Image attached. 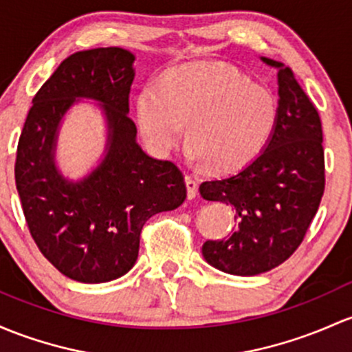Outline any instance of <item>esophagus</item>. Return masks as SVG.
<instances>
[{"label": "esophagus", "instance_id": "1", "mask_svg": "<svg viewBox=\"0 0 352 352\" xmlns=\"http://www.w3.org/2000/svg\"><path fill=\"white\" fill-rule=\"evenodd\" d=\"M186 188H188V198L192 199L198 195V183L192 176H186Z\"/></svg>", "mask_w": 352, "mask_h": 352}]
</instances>
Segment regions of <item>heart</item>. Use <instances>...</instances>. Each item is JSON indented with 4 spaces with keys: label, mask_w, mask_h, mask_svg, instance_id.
Wrapping results in <instances>:
<instances>
[{
    "label": "heart",
    "mask_w": 352,
    "mask_h": 352,
    "mask_svg": "<svg viewBox=\"0 0 352 352\" xmlns=\"http://www.w3.org/2000/svg\"><path fill=\"white\" fill-rule=\"evenodd\" d=\"M135 116L147 147L168 156L186 126L188 154L214 173H233L255 160L274 135L278 104L221 62H195L166 72L142 87Z\"/></svg>",
    "instance_id": "b5f03b06"
}]
</instances>
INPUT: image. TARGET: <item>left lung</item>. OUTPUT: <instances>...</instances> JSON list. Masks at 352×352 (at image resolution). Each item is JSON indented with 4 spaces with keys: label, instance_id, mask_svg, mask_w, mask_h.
Returning a JSON list of instances; mask_svg holds the SVG:
<instances>
[{
    "label": "left lung",
    "instance_id": "obj_1",
    "mask_svg": "<svg viewBox=\"0 0 352 352\" xmlns=\"http://www.w3.org/2000/svg\"><path fill=\"white\" fill-rule=\"evenodd\" d=\"M278 69V120L265 151L236 175L205 181L208 201L235 210L228 238L203 243L210 265L250 277L285 262L304 240L326 186L322 124L316 105L298 85L290 67Z\"/></svg>",
    "mask_w": 352,
    "mask_h": 352
}]
</instances>
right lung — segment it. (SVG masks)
<instances>
[{"mask_svg":"<svg viewBox=\"0 0 352 352\" xmlns=\"http://www.w3.org/2000/svg\"><path fill=\"white\" fill-rule=\"evenodd\" d=\"M134 55L119 47L77 52L63 60L33 97L16 149L14 181L32 238L45 258L72 280L102 283L138 260L144 223L186 199L181 169L147 156L129 114ZM104 104L106 160L72 184L56 171L58 124L75 98Z\"/></svg>","mask_w":352,"mask_h":352,"instance_id":"right-lung-1","label":"right lung"}]
</instances>
